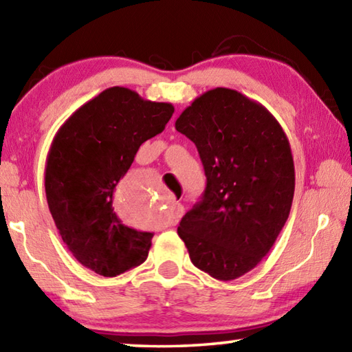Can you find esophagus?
<instances>
[{"instance_id": "obj_1", "label": "esophagus", "mask_w": 352, "mask_h": 352, "mask_svg": "<svg viewBox=\"0 0 352 352\" xmlns=\"http://www.w3.org/2000/svg\"><path fill=\"white\" fill-rule=\"evenodd\" d=\"M183 211L184 208L182 204H175L174 205V212H172V219H170V225H175L178 220H180V217L183 216Z\"/></svg>"}]
</instances>
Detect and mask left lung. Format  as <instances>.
<instances>
[{
	"instance_id": "obj_1",
	"label": "left lung",
	"mask_w": 352,
	"mask_h": 352,
	"mask_svg": "<svg viewBox=\"0 0 352 352\" xmlns=\"http://www.w3.org/2000/svg\"><path fill=\"white\" fill-rule=\"evenodd\" d=\"M175 129L197 147L206 175L204 197L177 233L197 269L233 281L270 252L289 217L295 192L289 140L264 105L222 87L186 107Z\"/></svg>"
}]
</instances>
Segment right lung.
Returning a JSON list of instances; mask_svg holds the SVG:
<instances>
[{
	"mask_svg": "<svg viewBox=\"0 0 352 352\" xmlns=\"http://www.w3.org/2000/svg\"><path fill=\"white\" fill-rule=\"evenodd\" d=\"M174 113L124 87L79 107L51 142L45 190L62 241L83 267L107 278L146 261L153 233L124 225L115 190L142 142L162 133Z\"/></svg>",
	"mask_w": 352,
	"mask_h": 352,
	"instance_id": "obj_1",
	"label": "right lung"
}]
</instances>
